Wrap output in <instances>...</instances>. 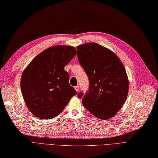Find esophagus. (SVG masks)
<instances>
[{
    "label": "esophagus",
    "mask_w": 158,
    "mask_h": 158,
    "mask_svg": "<svg viewBox=\"0 0 158 158\" xmlns=\"http://www.w3.org/2000/svg\"><path fill=\"white\" fill-rule=\"evenodd\" d=\"M75 90H76V92H78L79 91V86H75Z\"/></svg>",
    "instance_id": "esophagus-1"
}]
</instances>
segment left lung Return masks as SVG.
<instances>
[{"label": "left lung", "instance_id": "left-lung-1", "mask_svg": "<svg viewBox=\"0 0 158 158\" xmlns=\"http://www.w3.org/2000/svg\"><path fill=\"white\" fill-rule=\"evenodd\" d=\"M78 59L89 79V90L79 93L82 104L98 118L116 115L126 101L129 79L121 60L109 49L97 43L78 45Z\"/></svg>", "mask_w": 158, "mask_h": 158}]
</instances>
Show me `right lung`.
<instances>
[{"instance_id":"obj_1","label":"right lung","mask_w":158,"mask_h":158,"mask_svg":"<svg viewBox=\"0 0 158 158\" xmlns=\"http://www.w3.org/2000/svg\"><path fill=\"white\" fill-rule=\"evenodd\" d=\"M76 54L73 46H52L35 57L25 68L21 78V92L27 106L35 117H57L76 94L64 70Z\"/></svg>"}]
</instances>
